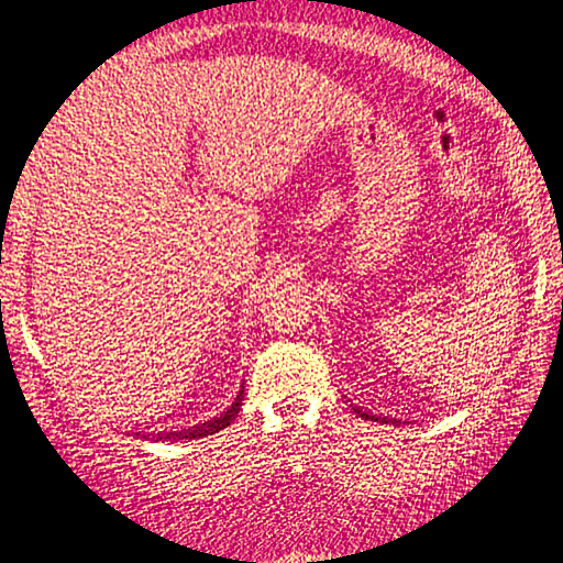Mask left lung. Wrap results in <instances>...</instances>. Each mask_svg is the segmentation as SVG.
Returning <instances> with one entry per match:
<instances>
[{
	"label": "left lung",
	"mask_w": 563,
	"mask_h": 563,
	"mask_svg": "<svg viewBox=\"0 0 563 563\" xmlns=\"http://www.w3.org/2000/svg\"><path fill=\"white\" fill-rule=\"evenodd\" d=\"M354 413H360L362 418H367V421H379V423H390V418H385V416H372V413H364V410L362 408H357V406H354ZM393 423H398V421H393Z\"/></svg>",
	"instance_id": "8db88e82"
}]
</instances>
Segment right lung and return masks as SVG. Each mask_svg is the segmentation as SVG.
<instances>
[{"label": "right lung", "mask_w": 563, "mask_h": 563, "mask_svg": "<svg viewBox=\"0 0 563 563\" xmlns=\"http://www.w3.org/2000/svg\"><path fill=\"white\" fill-rule=\"evenodd\" d=\"M242 400H244V385L240 387V393H236L234 402L224 410V413H219L217 418H211V421H206V423L191 426V429H188V431L157 433V437H161V439H203V437H211V433H219L221 429H227V426L234 421L236 413H240V408H242Z\"/></svg>", "instance_id": "obj_1"}]
</instances>
